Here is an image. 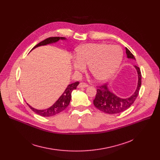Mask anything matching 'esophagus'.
<instances>
[{
	"instance_id": "1",
	"label": "esophagus",
	"mask_w": 160,
	"mask_h": 160,
	"mask_svg": "<svg viewBox=\"0 0 160 160\" xmlns=\"http://www.w3.org/2000/svg\"><path fill=\"white\" fill-rule=\"evenodd\" d=\"M88 87V84L86 83H84V82H81L79 85H78V87L79 88H82V87Z\"/></svg>"
}]
</instances>
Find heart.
Wrapping results in <instances>:
<instances>
[{
	"label": "heart",
	"mask_w": 160,
	"mask_h": 160,
	"mask_svg": "<svg viewBox=\"0 0 160 160\" xmlns=\"http://www.w3.org/2000/svg\"><path fill=\"white\" fill-rule=\"evenodd\" d=\"M122 58V50L117 45L87 43L77 49L73 68L76 71L83 72L85 66H90V72L94 77L99 81H105L117 70Z\"/></svg>",
	"instance_id": "obj_1"
}]
</instances>
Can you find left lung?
<instances>
[{
	"label": "left lung",
	"instance_id": "obj_1",
	"mask_svg": "<svg viewBox=\"0 0 160 160\" xmlns=\"http://www.w3.org/2000/svg\"><path fill=\"white\" fill-rule=\"evenodd\" d=\"M125 49L127 58L135 59L133 55L127 48ZM135 68L138 73L139 80L138 87H137L134 94L128 98L122 99L110 92L108 88L107 84L105 83L101 86H98L97 87L98 88L96 98L93 102L94 105L96 108L104 112L112 115V114L122 112L131 106L135 101L137 97L138 96L141 86L142 77L141 70L137 66H135Z\"/></svg>",
	"mask_w": 160,
	"mask_h": 160
}]
</instances>
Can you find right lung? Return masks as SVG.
<instances>
[{
  "label": "right lung",
  "mask_w": 160,
  "mask_h": 160,
  "mask_svg": "<svg viewBox=\"0 0 160 160\" xmlns=\"http://www.w3.org/2000/svg\"><path fill=\"white\" fill-rule=\"evenodd\" d=\"M59 39H65V38L60 37H49L46 39H45L44 40L40 42L38 44H37L32 49H33L38 46H40V45H47L48 43L56 42ZM78 84H79V82H77L68 85V86L64 90V92L61 96V97L58 99V100L51 107H50L48 109H43V110H38V109L32 108L28 104H27H27L29 106V108L33 111L36 112L37 115H39L42 117H45L54 116V115H57V114H58L59 112L64 110L68 107V106L69 105L70 101H71V98H72V90L74 89H76L78 85Z\"/></svg>",
  "instance_id": "1"
}]
</instances>
